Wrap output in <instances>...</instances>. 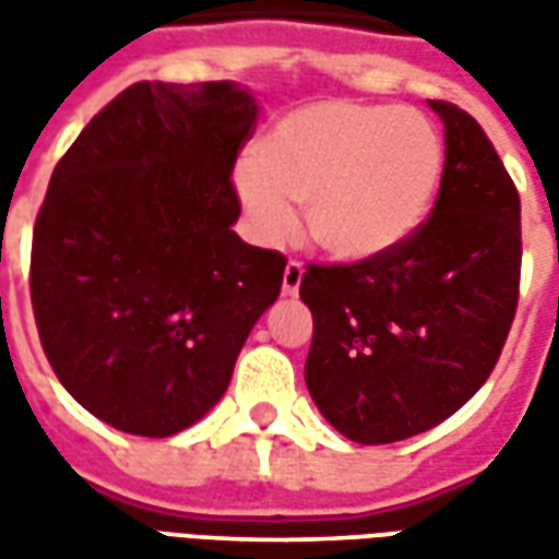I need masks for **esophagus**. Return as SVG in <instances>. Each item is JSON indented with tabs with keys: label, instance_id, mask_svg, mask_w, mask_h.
<instances>
[{
	"label": "esophagus",
	"instance_id": "34e87169",
	"mask_svg": "<svg viewBox=\"0 0 559 559\" xmlns=\"http://www.w3.org/2000/svg\"><path fill=\"white\" fill-rule=\"evenodd\" d=\"M301 276H305L301 261H289V264H286V270H283V292H286V295H298Z\"/></svg>",
	"mask_w": 559,
	"mask_h": 559
}]
</instances>
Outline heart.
Returning a JSON list of instances; mask_svg holds the SVG:
<instances>
[{
  "mask_svg": "<svg viewBox=\"0 0 559 559\" xmlns=\"http://www.w3.org/2000/svg\"><path fill=\"white\" fill-rule=\"evenodd\" d=\"M444 174L439 127L414 108L313 102L280 118L236 174L251 224L270 242L308 236L335 261L364 264L426 224Z\"/></svg>",
  "mask_w": 559,
  "mask_h": 559,
  "instance_id": "b5f03b06",
  "label": "heart"
}]
</instances>
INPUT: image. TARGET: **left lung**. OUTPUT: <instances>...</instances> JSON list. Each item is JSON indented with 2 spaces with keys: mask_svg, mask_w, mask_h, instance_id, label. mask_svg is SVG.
Wrapping results in <instances>:
<instances>
[{
  "mask_svg": "<svg viewBox=\"0 0 559 559\" xmlns=\"http://www.w3.org/2000/svg\"><path fill=\"white\" fill-rule=\"evenodd\" d=\"M444 174L426 224L385 258L311 264L301 301L313 338L305 382L357 444L411 439L483 389L520 301V192L485 130L451 102Z\"/></svg>",
  "mask_w": 559,
  "mask_h": 559,
  "instance_id": "8db88e82",
  "label": "left lung"
}]
</instances>
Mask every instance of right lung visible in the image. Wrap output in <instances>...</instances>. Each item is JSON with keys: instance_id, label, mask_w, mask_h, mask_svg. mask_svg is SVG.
I'll use <instances>...</instances> for the list:
<instances>
[{"instance_id": "obj_1", "label": "right lung", "mask_w": 559, "mask_h": 559, "mask_svg": "<svg viewBox=\"0 0 559 559\" xmlns=\"http://www.w3.org/2000/svg\"><path fill=\"white\" fill-rule=\"evenodd\" d=\"M258 123L229 83L142 80L55 164L31 301L61 385L130 436L167 439L224 397L286 258L242 242L233 167Z\"/></svg>"}]
</instances>
